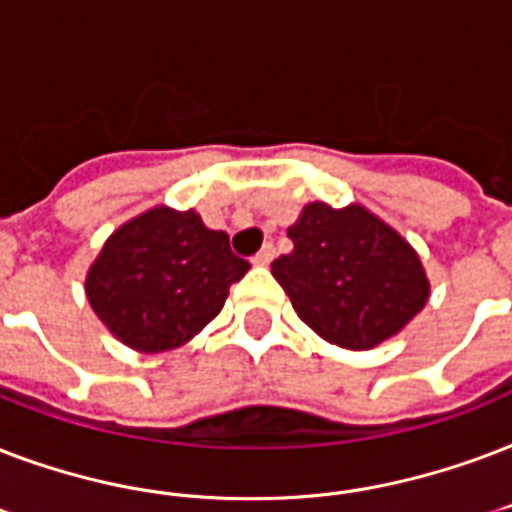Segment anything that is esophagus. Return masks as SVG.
Instances as JSON below:
<instances>
[{"label":"esophagus","instance_id":"esophagus-1","mask_svg":"<svg viewBox=\"0 0 512 512\" xmlns=\"http://www.w3.org/2000/svg\"><path fill=\"white\" fill-rule=\"evenodd\" d=\"M272 259H275V245L267 243L259 253H256V256H253V264H259V267H267Z\"/></svg>","mask_w":512,"mask_h":512}]
</instances>
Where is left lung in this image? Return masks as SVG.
I'll use <instances>...</instances> for the list:
<instances>
[{"label": "left lung", "instance_id": "1", "mask_svg": "<svg viewBox=\"0 0 512 512\" xmlns=\"http://www.w3.org/2000/svg\"><path fill=\"white\" fill-rule=\"evenodd\" d=\"M288 237L293 253L272 261V275L326 342L371 350L427 304L430 283L417 251L360 205L310 202Z\"/></svg>", "mask_w": 512, "mask_h": 512}]
</instances>
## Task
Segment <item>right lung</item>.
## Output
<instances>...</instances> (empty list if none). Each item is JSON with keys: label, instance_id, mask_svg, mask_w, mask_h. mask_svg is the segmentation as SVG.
<instances>
[{"label": "right lung", "instance_id": "obj_1", "mask_svg": "<svg viewBox=\"0 0 512 512\" xmlns=\"http://www.w3.org/2000/svg\"><path fill=\"white\" fill-rule=\"evenodd\" d=\"M248 269L227 232L208 229L194 211L154 208L106 240L85 291L120 342L165 352L200 334Z\"/></svg>", "mask_w": 512, "mask_h": 512}]
</instances>
